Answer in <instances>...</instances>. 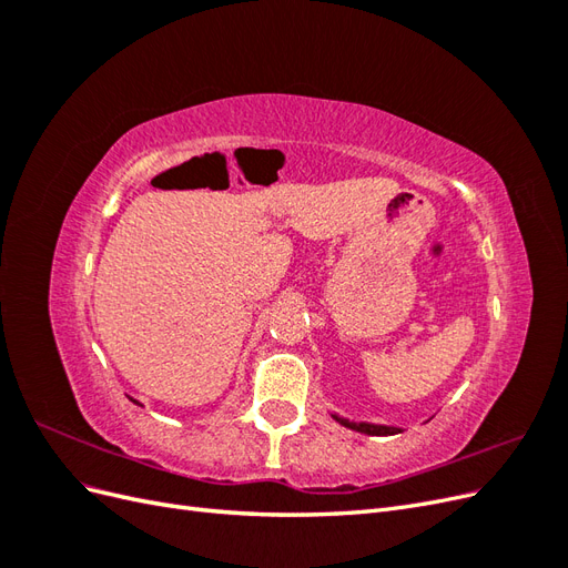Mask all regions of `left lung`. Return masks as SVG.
I'll use <instances>...</instances> for the list:
<instances>
[{
  "label": "left lung",
  "mask_w": 568,
  "mask_h": 568,
  "mask_svg": "<svg viewBox=\"0 0 568 568\" xmlns=\"http://www.w3.org/2000/svg\"><path fill=\"white\" fill-rule=\"evenodd\" d=\"M341 426L353 428L357 434H367V436H393V434H400V428L395 426H384V424H369V422H351V419H343L338 415H332Z\"/></svg>",
  "instance_id": "obj_1"
}]
</instances>
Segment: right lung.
Returning <instances> with one entry per match:
<instances>
[{"mask_svg":"<svg viewBox=\"0 0 568 568\" xmlns=\"http://www.w3.org/2000/svg\"><path fill=\"white\" fill-rule=\"evenodd\" d=\"M128 398H130V395H128ZM130 400H132V403H134V405H142V403H136V400H134V398H130Z\"/></svg>","mask_w":568,"mask_h":568,"instance_id":"1","label":"right lung"}]
</instances>
